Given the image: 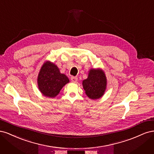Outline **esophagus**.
Segmentation results:
<instances>
[{"instance_id":"esophagus-1","label":"esophagus","mask_w":154,"mask_h":154,"mask_svg":"<svg viewBox=\"0 0 154 154\" xmlns=\"http://www.w3.org/2000/svg\"><path fill=\"white\" fill-rule=\"evenodd\" d=\"M71 80L72 82L75 83V82H76L77 80H78V78H77V77H74V76H72V77L71 78Z\"/></svg>"}]
</instances>
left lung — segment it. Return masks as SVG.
Masks as SVG:
<instances>
[{
	"mask_svg": "<svg viewBox=\"0 0 154 154\" xmlns=\"http://www.w3.org/2000/svg\"><path fill=\"white\" fill-rule=\"evenodd\" d=\"M82 85L87 96L92 100H97L103 96L106 88V78L102 69H91L88 78L83 80Z\"/></svg>",
	"mask_w": 154,
	"mask_h": 154,
	"instance_id": "1",
	"label": "left lung"
}]
</instances>
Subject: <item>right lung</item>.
<instances>
[{"instance_id": "1", "label": "right lung", "mask_w": 154, "mask_h": 154, "mask_svg": "<svg viewBox=\"0 0 154 154\" xmlns=\"http://www.w3.org/2000/svg\"><path fill=\"white\" fill-rule=\"evenodd\" d=\"M69 82L66 75L60 73L58 67L49 61L45 62L42 66L37 79L40 91L44 96L49 97L57 96Z\"/></svg>"}]
</instances>
